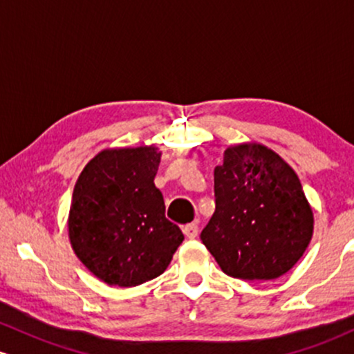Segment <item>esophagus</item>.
Returning <instances> with one entry per match:
<instances>
[{"mask_svg":"<svg viewBox=\"0 0 354 354\" xmlns=\"http://www.w3.org/2000/svg\"><path fill=\"white\" fill-rule=\"evenodd\" d=\"M184 234H185V237H189V239H196V237L198 236V225L197 224H187V225H184Z\"/></svg>","mask_w":354,"mask_h":354,"instance_id":"esophagus-1","label":"esophagus"}]
</instances>
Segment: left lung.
Segmentation results:
<instances>
[{
    "instance_id": "8db88e82",
    "label": "left lung",
    "mask_w": 354,
    "mask_h": 354,
    "mask_svg": "<svg viewBox=\"0 0 354 354\" xmlns=\"http://www.w3.org/2000/svg\"><path fill=\"white\" fill-rule=\"evenodd\" d=\"M214 196L216 212L201 239L227 276L276 279L301 259L315 217L296 172L276 152L229 147L214 170Z\"/></svg>"
}]
</instances>
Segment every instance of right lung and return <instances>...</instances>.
<instances>
[{"mask_svg":"<svg viewBox=\"0 0 354 354\" xmlns=\"http://www.w3.org/2000/svg\"><path fill=\"white\" fill-rule=\"evenodd\" d=\"M160 156L153 145L102 150L75 184L71 248L103 283L132 288L160 276L184 241L153 184Z\"/></svg>","mask_w":354,"mask_h":354,"instance_id":"1","label":"right lung"}]
</instances>
